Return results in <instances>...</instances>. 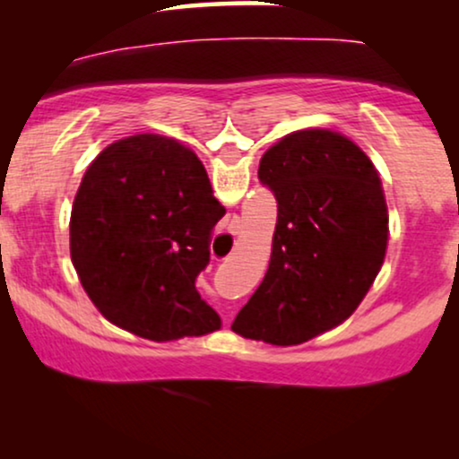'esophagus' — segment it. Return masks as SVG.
Wrapping results in <instances>:
<instances>
[{"mask_svg":"<svg viewBox=\"0 0 459 459\" xmlns=\"http://www.w3.org/2000/svg\"><path fill=\"white\" fill-rule=\"evenodd\" d=\"M237 233H239V218H237V215H230L229 224H226L224 239H226V241H233Z\"/></svg>","mask_w":459,"mask_h":459,"instance_id":"esophagus-1","label":"esophagus"}]
</instances>
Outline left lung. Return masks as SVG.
Returning <instances> with one entry per match:
<instances>
[{
    "mask_svg": "<svg viewBox=\"0 0 459 459\" xmlns=\"http://www.w3.org/2000/svg\"><path fill=\"white\" fill-rule=\"evenodd\" d=\"M259 181L278 203L272 259L230 328L299 345L345 321L367 296L386 255V200L371 160L328 129L273 144Z\"/></svg>",
    "mask_w": 459,
    "mask_h": 459,
    "instance_id": "left-lung-1",
    "label": "left lung"
}]
</instances>
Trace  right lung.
<instances>
[{"mask_svg": "<svg viewBox=\"0 0 459 459\" xmlns=\"http://www.w3.org/2000/svg\"><path fill=\"white\" fill-rule=\"evenodd\" d=\"M224 213L203 161L177 140L140 134L109 144L88 166L71 213V259L88 298L151 341L218 330L196 278Z\"/></svg>", "mask_w": 459, "mask_h": 459, "instance_id": "obj_1", "label": "right lung"}]
</instances>
